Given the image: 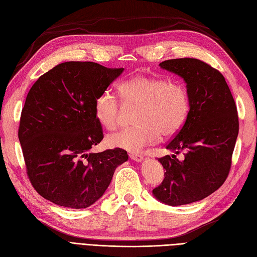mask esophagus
Segmentation results:
<instances>
[{
	"mask_svg": "<svg viewBox=\"0 0 257 257\" xmlns=\"http://www.w3.org/2000/svg\"><path fill=\"white\" fill-rule=\"evenodd\" d=\"M130 158L131 160H133L135 162H142L144 159V155L142 153H131Z\"/></svg>",
	"mask_w": 257,
	"mask_h": 257,
	"instance_id": "esophagus-1",
	"label": "esophagus"
}]
</instances>
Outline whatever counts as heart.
I'll use <instances>...</instances> for the list:
<instances>
[{
	"label": "heart",
	"instance_id": "obj_1",
	"mask_svg": "<svg viewBox=\"0 0 257 257\" xmlns=\"http://www.w3.org/2000/svg\"><path fill=\"white\" fill-rule=\"evenodd\" d=\"M120 92L127 106L139 107L136 115L138 126L119 132L107 138L111 148L138 151L159 141L162 134L170 137L183 126L190 113V97L186 88L165 78L137 75L124 81ZM121 105L112 92L100 93L95 102V114L108 130L119 125Z\"/></svg>",
	"mask_w": 257,
	"mask_h": 257
}]
</instances>
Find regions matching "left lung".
Returning a JSON list of instances; mask_svg holds the SVG:
<instances>
[{
  "label": "left lung",
  "instance_id": "8db88e82",
  "mask_svg": "<svg viewBox=\"0 0 257 257\" xmlns=\"http://www.w3.org/2000/svg\"><path fill=\"white\" fill-rule=\"evenodd\" d=\"M183 78L190 97V113L160 161L165 178L152 193L169 206L195 203L215 192L228 176L239 121L234 97L223 75L205 62L173 59L160 63ZM183 151L184 160L176 159Z\"/></svg>",
  "mask_w": 257,
  "mask_h": 257
}]
</instances>
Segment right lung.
Returning a JSON list of instances; mask_svg holds the SVG:
<instances>
[{
    "label": "right lung",
    "mask_w": 257,
    "mask_h": 257,
    "mask_svg": "<svg viewBox=\"0 0 257 257\" xmlns=\"http://www.w3.org/2000/svg\"><path fill=\"white\" fill-rule=\"evenodd\" d=\"M123 71L94 62H64L30 89L18 137L31 183L51 203L90 207L104 195L115 168L128 160L120 148L90 153L104 137L96 98Z\"/></svg>",
    "instance_id": "obj_1"
}]
</instances>
